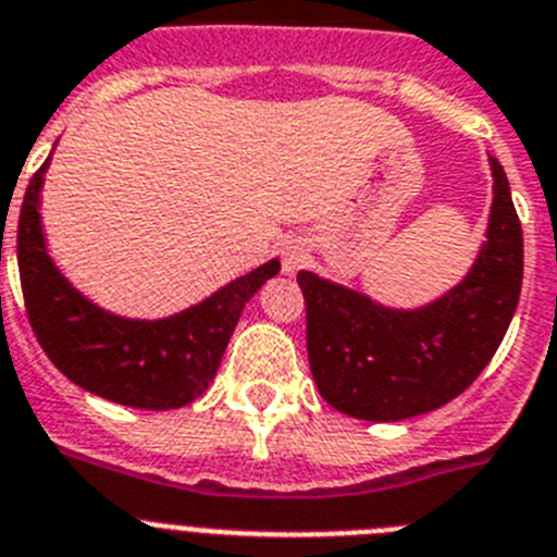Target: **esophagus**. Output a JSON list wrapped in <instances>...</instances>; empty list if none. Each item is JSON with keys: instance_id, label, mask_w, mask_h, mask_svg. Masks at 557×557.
Wrapping results in <instances>:
<instances>
[{"instance_id": "34e87169", "label": "esophagus", "mask_w": 557, "mask_h": 557, "mask_svg": "<svg viewBox=\"0 0 557 557\" xmlns=\"http://www.w3.org/2000/svg\"><path fill=\"white\" fill-rule=\"evenodd\" d=\"M280 260L285 274H297L308 263V244L302 238H285L280 244Z\"/></svg>"}]
</instances>
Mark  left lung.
Segmentation results:
<instances>
[{
	"mask_svg": "<svg viewBox=\"0 0 557 557\" xmlns=\"http://www.w3.org/2000/svg\"><path fill=\"white\" fill-rule=\"evenodd\" d=\"M493 205L485 240L454 288L418 308L297 274L306 294L308 361L319 395L350 418L395 423L466 393L499 350L521 294L524 238L510 185L493 157Z\"/></svg>",
	"mask_w": 557,
	"mask_h": 557,
	"instance_id": "8db88e82",
	"label": "left lung"
}]
</instances>
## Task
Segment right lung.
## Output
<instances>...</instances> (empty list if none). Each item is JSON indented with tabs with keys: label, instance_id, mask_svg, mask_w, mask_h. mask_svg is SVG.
Segmentation results:
<instances>
[{
	"label": "right lung",
	"instance_id": "add662e5",
	"mask_svg": "<svg viewBox=\"0 0 557 557\" xmlns=\"http://www.w3.org/2000/svg\"><path fill=\"white\" fill-rule=\"evenodd\" d=\"M50 159L52 153L27 185L16 235L24 306L38 342L86 393L153 412L190 404L212 384L246 302L280 272V260L251 269L171 317L132 319L106 311L77 292L47 251L41 187Z\"/></svg>",
	"mask_w": 557,
	"mask_h": 557
}]
</instances>
